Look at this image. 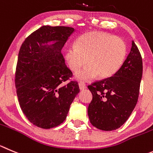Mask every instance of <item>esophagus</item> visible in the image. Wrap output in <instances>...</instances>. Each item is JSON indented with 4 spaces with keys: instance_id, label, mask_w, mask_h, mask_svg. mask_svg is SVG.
Wrapping results in <instances>:
<instances>
[{
    "instance_id": "1",
    "label": "esophagus",
    "mask_w": 153,
    "mask_h": 153,
    "mask_svg": "<svg viewBox=\"0 0 153 153\" xmlns=\"http://www.w3.org/2000/svg\"><path fill=\"white\" fill-rule=\"evenodd\" d=\"M78 85H79L80 90H85L87 88V85L85 83H83V82H79Z\"/></svg>"
}]
</instances>
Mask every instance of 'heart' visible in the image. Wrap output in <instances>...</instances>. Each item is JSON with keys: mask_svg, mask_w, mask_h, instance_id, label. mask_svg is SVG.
<instances>
[{"mask_svg": "<svg viewBox=\"0 0 153 153\" xmlns=\"http://www.w3.org/2000/svg\"><path fill=\"white\" fill-rule=\"evenodd\" d=\"M128 48L122 38L102 31H91L77 38L75 46L65 51V57L70 69L77 72L81 81H89L97 75L102 78L113 76L126 59Z\"/></svg>", "mask_w": 153, "mask_h": 153, "instance_id": "obj_1", "label": "heart"}]
</instances>
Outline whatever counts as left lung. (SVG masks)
<instances>
[{
    "mask_svg": "<svg viewBox=\"0 0 153 153\" xmlns=\"http://www.w3.org/2000/svg\"><path fill=\"white\" fill-rule=\"evenodd\" d=\"M142 75V56L132 41L131 52L118 72L88 85L93 99L88 113L93 126L113 131L125 123L137 102Z\"/></svg>",
    "mask_w": 153,
    "mask_h": 153,
    "instance_id": "1",
    "label": "left lung"
}]
</instances>
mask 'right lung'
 I'll return each instance as SVG.
<instances>
[{"instance_id":"right-lung-1","label":"right lung","mask_w":153,"mask_h":153,"mask_svg":"<svg viewBox=\"0 0 153 153\" xmlns=\"http://www.w3.org/2000/svg\"><path fill=\"white\" fill-rule=\"evenodd\" d=\"M75 31L72 27L44 25L21 45L15 73L19 105L31 123L49 129L65 121L80 89L62 56V48ZM51 41V45L46 44Z\"/></svg>"}]
</instances>
